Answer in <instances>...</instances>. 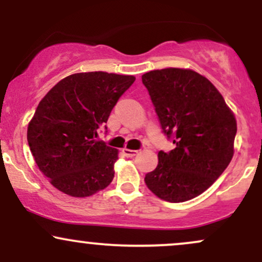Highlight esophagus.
I'll return each instance as SVG.
<instances>
[{
  "label": "esophagus",
  "instance_id": "obj_1",
  "mask_svg": "<svg viewBox=\"0 0 262 262\" xmlns=\"http://www.w3.org/2000/svg\"><path fill=\"white\" fill-rule=\"evenodd\" d=\"M123 154L124 156H127V158H134L135 155H138V150H130V149H123L122 150Z\"/></svg>",
  "mask_w": 262,
  "mask_h": 262
}]
</instances>
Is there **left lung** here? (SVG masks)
Here are the masks:
<instances>
[{"mask_svg": "<svg viewBox=\"0 0 262 262\" xmlns=\"http://www.w3.org/2000/svg\"><path fill=\"white\" fill-rule=\"evenodd\" d=\"M162 133L175 148L159 151L145 175L152 193L179 203L197 197L223 173L234 154L236 121L223 96L196 71L162 69L144 74Z\"/></svg>", "mask_w": 262, "mask_h": 262, "instance_id": "1", "label": "left lung"}]
</instances>
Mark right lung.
Here are the masks:
<instances>
[{"label": "right lung", "instance_id": "add662e5", "mask_svg": "<svg viewBox=\"0 0 262 262\" xmlns=\"http://www.w3.org/2000/svg\"><path fill=\"white\" fill-rule=\"evenodd\" d=\"M134 76L103 71L74 74L39 102L27 140L39 170L59 191L87 197L114 177L118 150L96 140Z\"/></svg>", "mask_w": 262, "mask_h": 262}]
</instances>
